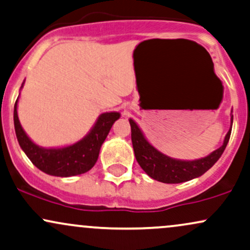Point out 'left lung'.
<instances>
[{
    "mask_svg": "<svg viewBox=\"0 0 250 250\" xmlns=\"http://www.w3.org/2000/svg\"><path fill=\"white\" fill-rule=\"evenodd\" d=\"M231 123H233V117H231ZM130 125L132 145L138 164L152 179L165 184L185 183L206 173L224 153L231 133L230 128L226 134L224 145L215 149L208 157L199 160L183 161L172 159L155 149L145 139L140 128L132 119H130Z\"/></svg>",
    "mask_w": 250,
    "mask_h": 250,
    "instance_id": "left-lung-1",
    "label": "left lung"
}]
</instances>
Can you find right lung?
Segmentation results:
<instances>
[{
    "instance_id": "right-lung-1",
    "label": "right lung",
    "mask_w": 250,
    "mask_h": 250,
    "mask_svg": "<svg viewBox=\"0 0 250 250\" xmlns=\"http://www.w3.org/2000/svg\"><path fill=\"white\" fill-rule=\"evenodd\" d=\"M119 117L118 112L103 113L81 142L63 148H42L32 143L23 131L17 117V101L14 106L15 132L21 148L38 169L55 177H72L90 171L98 159L102 144Z\"/></svg>"
}]
</instances>
